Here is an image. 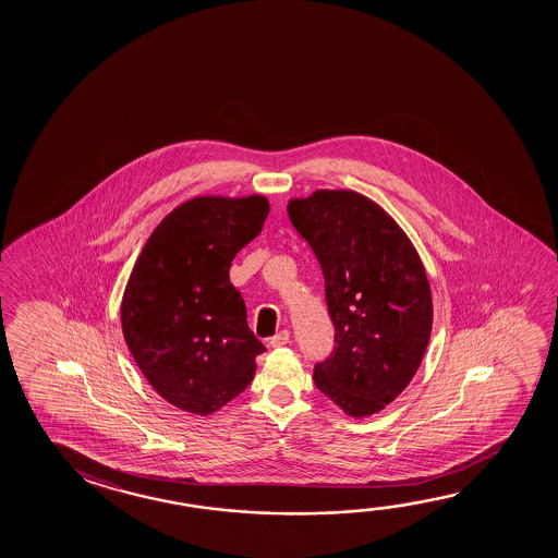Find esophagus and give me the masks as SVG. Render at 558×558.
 <instances>
[{
  "mask_svg": "<svg viewBox=\"0 0 558 558\" xmlns=\"http://www.w3.org/2000/svg\"><path fill=\"white\" fill-rule=\"evenodd\" d=\"M290 342V332L288 330H280L278 335H275V337L270 338V347L272 348H282L286 347Z\"/></svg>",
  "mask_w": 558,
  "mask_h": 558,
  "instance_id": "34e87169",
  "label": "esophagus"
}]
</instances>
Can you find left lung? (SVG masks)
Masks as SVG:
<instances>
[{
    "label": "left lung",
    "mask_w": 558,
    "mask_h": 558,
    "mask_svg": "<svg viewBox=\"0 0 558 558\" xmlns=\"http://www.w3.org/2000/svg\"><path fill=\"white\" fill-rule=\"evenodd\" d=\"M288 216L319 260L335 350L313 372L348 416L384 411L411 384L432 332L421 256L387 211L354 191L292 198Z\"/></svg>",
    "instance_id": "1"
}]
</instances>
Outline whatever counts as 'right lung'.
<instances>
[{"label": "right lung", "instance_id": "right-lung-1", "mask_svg": "<svg viewBox=\"0 0 558 558\" xmlns=\"http://www.w3.org/2000/svg\"><path fill=\"white\" fill-rule=\"evenodd\" d=\"M270 204L196 196L154 229L120 305L137 367L165 401L208 416L243 393L266 348L248 329L229 266L265 226Z\"/></svg>", "mask_w": 558, "mask_h": 558}]
</instances>
